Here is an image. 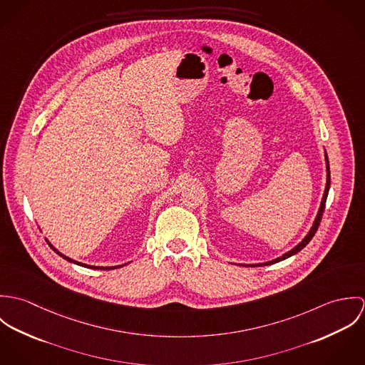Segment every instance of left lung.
I'll use <instances>...</instances> for the list:
<instances>
[{"label":"left lung","instance_id":"1","mask_svg":"<svg viewBox=\"0 0 365 365\" xmlns=\"http://www.w3.org/2000/svg\"><path fill=\"white\" fill-rule=\"evenodd\" d=\"M324 161H326V185H324V192H323V197H322V201H320V207L317 209V213H316V217L313 220L312 226L309 229V232L307 233V236L294 247L291 249L289 252H287L285 255H282L281 257H277L274 260L267 261V262H260V264H249V265H269V264H275L278 261L285 260L294 255H297L298 252H301L311 240H312L317 227H319V223L322 220V215H323V210H324V205H326V200H327V194H329V190H330V167H329V158H327V153L324 152ZM243 265H247V264H243Z\"/></svg>","mask_w":365,"mask_h":365}]
</instances>
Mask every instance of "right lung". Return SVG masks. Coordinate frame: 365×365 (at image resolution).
Returning a JSON list of instances; mask_svg holds the SVG:
<instances>
[{
    "label": "right lung",
    "mask_w": 365,
    "mask_h": 365,
    "mask_svg": "<svg viewBox=\"0 0 365 365\" xmlns=\"http://www.w3.org/2000/svg\"><path fill=\"white\" fill-rule=\"evenodd\" d=\"M46 242H48V245L51 246V249H52L54 253H57L60 257H63L64 260L68 261V262H73V264H77V265H81V267H86V268H93V269H115V268H119V267H122V265H112V267H98V265H88V264H84V262H80V261L73 260V259H70V257H67V256H64L63 253H60L54 246H53L52 243L46 239ZM123 265H126V264H123Z\"/></svg>",
    "instance_id": "add662e5"
}]
</instances>
